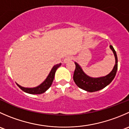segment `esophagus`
<instances>
[{
	"label": "esophagus",
	"mask_w": 129,
	"mask_h": 129,
	"mask_svg": "<svg viewBox=\"0 0 129 129\" xmlns=\"http://www.w3.org/2000/svg\"><path fill=\"white\" fill-rule=\"evenodd\" d=\"M72 57H70V56L66 57V58H64V60H63V62H64V63H67V62H68L69 61L72 60Z\"/></svg>",
	"instance_id": "1"
}]
</instances>
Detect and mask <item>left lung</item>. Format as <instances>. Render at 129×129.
Here are the masks:
<instances>
[{
  "mask_svg": "<svg viewBox=\"0 0 129 129\" xmlns=\"http://www.w3.org/2000/svg\"><path fill=\"white\" fill-rule=\"evenodd\" d=\"M110 49L114 53L115 57V63L112 71L105 76L100 77H92L87 75L83 71L80 65L75 62V69L74 71V79L75 84L80 89L84 90L87 92H93L104 89L113 80L116 75L117 71V56L115 50L112 45H110Z\"/></svg>",
  "mask_w": 129,
  "mask_h": 129,
  "instance_id": "obj_1",
  "label": "left lung"
}]
</instances>
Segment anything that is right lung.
Wrapping results in <instances>:
<instances>
[{
	"instance_id": "obj_1",
	"label": "right lung",
	"mask_w": 129,
	"mask_h": 129,
	"mask_svg": "<svg viewBox=\"0 0 129 129\" xmlns=\"http://www.w3.org/2000/svg\"><path fill=\"white\" fill-rule=\"evenodd\" d=\"M61 66V63L56 64L52 67V69L50 71V73L49 74L48 76L45 79V80L43 82L42 84H40L39 85L36 87L32 88H28V87H24L20 86L18 84L17 85H18L20 89L22 90L23 91L26 93H30V94H41V93H44L45 91L47 90L48 89L50 88L54 80V76H55V72H56L57 69Z\"/></svg>"
}]
</instances>
